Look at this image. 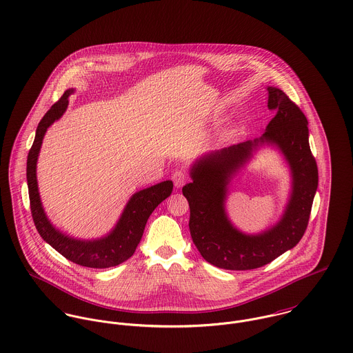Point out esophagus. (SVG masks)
<instances>
[{
    "instance_id": "esophagus-1",
    "label": "esophagus",
    "mask_w": 353,
    "mask_h": 353,
    "mask_svg": "<svg viewBox=\"0 0 353 353\" xmlns=\"http://www.w3.org/2000/svg\"><path fill=\"white\" fill-rule=\"evenodd\" d=\"M172 180L177 188L183 187L188 181V173L184 169H177L172 174Z\"/></svg>"
}]
</instances>
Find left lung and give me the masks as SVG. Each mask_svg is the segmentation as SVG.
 Listing matches in <instances>:
<instances>
[{
	"label": "left lung",
	"mask_w": 353,
	"mask_h": 353,
	"mask_svg": "<svg viewBox=\"0 0 353 353\" xmlns=\"http://www.w3.org/2000/svg\"><path fill=\"white\" fill-rule=\"evenodd\" d=\"M270 110L276 116L262 138L222 148L203 157L191 170L192 183L183 187L190 203V232L201 255L226 270L262 268L303 237L318 188V166L308 143V121L300 108L276 87H269ZM274 142L284 152L294 174V191L282 221L262 235L250 236L228 222L223 202L231 174L259 142Z\"/></svg>",
	"instance_id": "8db88e82"
}]
</instances>
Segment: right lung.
I'll return each mask as SVG.
<instances>
[{"label": "right lung", "instance_id": "obj_1", "mask_svg": "<svg viewBox=\"0 0 353 353\" xmlns=\"http://www.w3.org/2000/svg\"><path fill=\"white\" fill-rule=\"evenodd\" d=\"M71 94L72 90L65 91L39 121L35 139L27 157V184L31 215L41 237L68 261L80 266L94 269L113 268L125 262L134 255L138 244L141 243L148 216L161 202L170 196L173 191V183L168 180L137 192L128 202L113 232L101 240H74L56 230L48 221L42 209L35 169L45 132L56 120L63 116L68 106V97Z\"/></svg>", "mask_w": 353, "mask_h": 353}]
</instances>
